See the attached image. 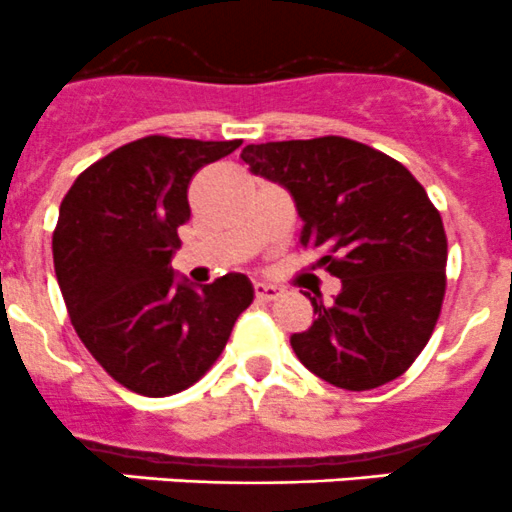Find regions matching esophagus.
Wrapping results in <instances>:
<instances>
[{
  "label": "esophagus",
  "mask_w": 512,
  "mask_h": 512,
  "mask_svg": "<svg viewBox=\"0 0 512 512\" xmlns=\"http://www.w3.org/2000/svg\"><path fill=\"white\" fill-rule=\"evenodd\" d=\"M254 291L258 301H273V298L281 296V288L273 286V283H256Z\"/></svg>",
  "instance_id": "1"
}]
</instances>
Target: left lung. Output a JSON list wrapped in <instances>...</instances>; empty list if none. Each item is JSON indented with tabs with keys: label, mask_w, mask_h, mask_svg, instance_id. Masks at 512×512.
Returning <instances> with one entry per match:
<instances>
[{
	"label": "left lung",
	"mask_w": 512,
	"mask_h": 512,
	"mask_svg": "<svg viewBox=\"0 0 512 512\" xmlns=\"http://www.w3.org/2000/svg\"><path fill=\"white\" fill-rule=\"evenodd\" d=\"M241 159L291 191L298 246L343 283L333 303L308 296L316 321L291 336L298 361L346 391L403 376L445 296L448 239L426 189L401 161L346 136L249 144Z\"/></svg>",
	"instance_id": "8db88e82"
}]
</instances>
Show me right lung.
Listing matches in <instances>:
<instances>
[{"label": "right lung", "instance_id": "add662e5", "mask_svg": "<svg viewBox=\"0 0 512 512\" xmlns=\"http://www.w3.org/2000/svg\"><path fill=\"white\" fill-rule=\"evenodd\" d=\"M234 141L151 134L84 169L59 206L54 271L86 351L129 391L149 398L194 386L254 301L244 273L191 288L171 256L191 219L189 184Z\"/></svg>", "mask_w": 512, "mask_h": 512}]
</instances>
